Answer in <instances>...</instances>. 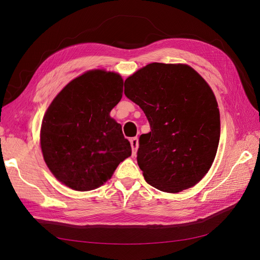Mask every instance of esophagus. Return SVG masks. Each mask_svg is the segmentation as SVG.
Returning a JSON list of instances; mask_svg holds the SVG:
<instances>
[{"instance_id":"34e87169","label":"esophagus","mask_w":260,"mask_h":260,"mask_svg":"<svg viewBox=\"0 0 260 260\" xmlns=\"http://www.w3.org/2000/svg\"><path fill=\"white\" fill-rule=\"evenodd\" d=\"M131 146H132V150H133V155H136V151L138 148V138L137 137H133L131 138Z\"/></svg>"}]
</instances>
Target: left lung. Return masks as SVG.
<instances>
[{"instance_id":"8db88e82","label":"left lung","mask_w":260,"mask_h":260,"mask_svg":"<svg viewBox=\"0 0 260 260\" xmlns=\"http://www.w3.org/2000/svg\"><path fill=\"white\" fill-rule=\"evenodd\" d=\"M124 88L150 125L137 151L146 182L169 193L193 187L214 161L221 134L210 85L190 66L152 62L126 79Z\"/></svg>"}]
</instances>
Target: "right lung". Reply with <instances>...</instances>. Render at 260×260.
I'll return each instance as SVG.
<instances>
[{
	"label": "right lung",
	"mask_w": 260,
	"mask_h": 260,
	"mask_svg": "<svg viewBox=\"0 0 260 260\" xmlns=\"http://www.w3.org/2000/svg\"><path fill=\"white\" fill-rule=\"evenodd\" d=\"M123 82L117 73L90 70L67 84L46 111L41 128L44 160L67 187H101L132 155L121 124L110 116L122 99Z\"/></svg>",
	"instance_id": "1"
}]
</instances>
